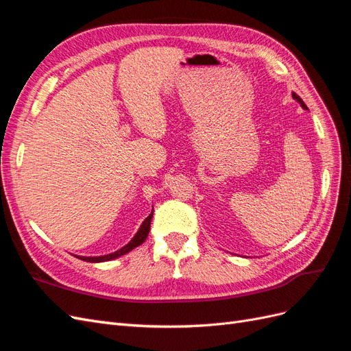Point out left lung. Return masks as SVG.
Segmentation results:
<instances>
[{
    "instance_id": "obj_1",
    "label": "left lung",
    "mask_w": 351,
    "mask_h": 351,
    "mask_svg": "<svg viewBox=\"0 0 351 351\" xmlns=\"http://www.w3.org/2000/svg\"><path fill=\"white\" fill-rule=\"evenodd\" d=\"M293 98H294V99H295V101H297V102H299V104H300V105H302V107H303V110H307V107H306V104H304V102H303V101H302V98H300V97H299V95H295V93H294V92H293Z\"/></svg>"
}]
</instances>
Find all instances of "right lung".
I'll use <instances>...</instances> for the list:
<instances>
[{"instance_id": "right-lung-1", "label": "right lung", "mask_w": 351, "mask_h": 351, "mask_svg": "<svg viewBox=\"0 0 351 351\" xmlns=\"http://www.w3.org/2000/svg\"><path fill=\"white\" fill-rule=\"evenodd\" d=\"M152 215H154V209H152V214H149V217H147V218L142 222V226H141L139 231H137L136 234H134V237H133L129 243H127L124 247H121L120 250H117V252L110 253V254H104V256H93V258H90V256H77V258L82 259V261H84V262H107V261H112V259L120 258V256H123V254H125V253H129V252L133 250L134 247L141 246V244L146 240L147 234H149Z\"/></svg>"}]
</instances>
